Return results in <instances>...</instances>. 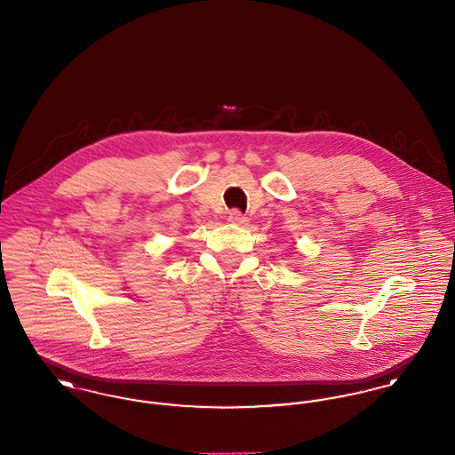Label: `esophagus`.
Returning <instances> with one entry per match:
<instances>
[{"label":"esophagus","mask_w":455,"mask_h":455,"mask_svg":"<svg viewBox=\"0 0 455 455\" xmlns=\"http://www.w3.org/2000/svg\"><path fill=\"white\" fill-rule=\"evenodd\" d=\"M228 221H232V223H235V225H243V223L247 221V217L242 215V212H238V210H232V212L228 213Z\"/></svg>","instance_id":"1"}]
</instances>
